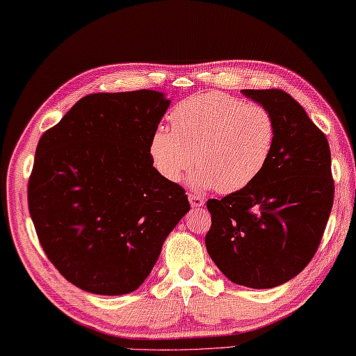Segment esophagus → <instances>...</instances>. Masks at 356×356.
Returning <instances> with one entry per match:
<instances>
[{
	"label": "esophagus",
	"instance_id": "1",
	"mask_svg": "<svg viewBox=\"0 0 356 356\" xmlns=\"http://www.w3.org/2000/svg\"><path fill=\"white\" fill-rule=\"evenodd\" d=\"M188 201H191L192 207H201L204 204V198L200 197V195H195V193H188Z\"/></svg>",
	"mask_w": 356,
	"mask_h": 356
}]
</instances>
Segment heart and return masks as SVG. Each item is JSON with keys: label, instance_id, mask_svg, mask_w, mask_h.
<instances>
[{"label": "heart", "instance_id": "heart-1", "mask_svg": "<svg viewBox=\"0 0 356 356\" xmlns=\"http://www.w3.org/2000/svg\"><path fill=\"white\" fill-rule=\"evenodd\" d=\"M173 130L158 129L150 140L156 170L179 181L195 165V186L234 193L248 187L269 163L277 122L264 106L222 92L193 95L173 108Z\"/></svg>", "mask_w": 356, "mask_h": 356}]
</instances>
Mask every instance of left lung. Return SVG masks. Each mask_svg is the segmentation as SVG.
Instances as JSON below:
<instances>
[{"mask_svg": "<svg viewBox=\"0 0 356 356\" xmlns=\"http://www.w3.org/2000/svg\"><path fill=\"white\" fill-rule=\"evenodd\" d=\"M243 93L272 113L277 141L252 184L207 201L212 224L206 248L232 282L270 289L296 277L320 248L335 193L330 147L287 92Z\"/></svg>", "mask_w": 356, "mask_h": 356, "instance_id": "8db88e82", "label": "left lung"}]
</instances>
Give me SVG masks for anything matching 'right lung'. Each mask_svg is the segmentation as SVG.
<instances>
[{"label":"right lung","instance_id":"obj_1","mask_svg":"<svg viewBox=\"0 0 356 356\" xmlns=\"http://www.w3.org/2000/svg\"><path fill=\"white\" fill-rule=\"evenodd\" d=\"M169 104L155 90L92 93L40 138L29 212L50 263L86 292L136 290L191 209L150 156Z\"/></svg>","mask_w":356,"mask_h":356}]
</instances>
